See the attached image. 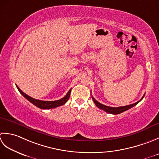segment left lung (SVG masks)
<instances>
[{
  "instance_id": "1",
  "label": "left lung",
  "mask_w": 159,
  "mask_h": 159,
  "mask_svg": "<svg viewBox=\"0 0 159 159\" xmlns=\"http://www.w3.org/2000/svg\"><path fill=\"white\" fill-rule=\"evenodd\" d=\"M144 96H145V95H143V96L142 97V98L140 100H139V101H138L137 102H136L134 103H132V104L125 106L116 107V108H115V107L107 106H105L103 104H102V103H100L99 102L97 101V100L95 98H94L93 97H92V99L93 100L94 103H95V105L98 106L99 108L103 110V111H104L105 112H108V113H111V114H112V115H117V114H120V113L124 112L125 111H127V110L131 108H132V107H134V106L137 105L138 103L140 102L141 100L143 99V98H144Z\"/></svg>"
}]
</instances>
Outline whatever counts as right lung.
I'll list each match as a JSON object with an SVG mask.
<instances>
[{
  "mask_svg": "<svg viewBox=\"0 0 159 159\" xmlns=\"http://www.w3.org/2000/svg\"><path fill=\"white\" fill-rule=\"evenodd\" d=\"M16 87H17L19 92L22 94V95L24 96L25 98L28 100V101H30L31 103H33L34 105L37 106L38 108H40L42 109L54 108H56V107L64 105V103H66V102L69 100L70 91H71V89H70L69 90V92H68L66 95H65V97H64L63 98H61L59 100H56V101H42V100L32 98L31 97L27 95V94H25L24 92H22V90L19 89V87L17 85H16Z\"/></svg>",
  "mask_w": 159,
  "mask_h": 159,
  "instance_id": "right-lung-1",
  "label": "right lung"
}]
</instances>
